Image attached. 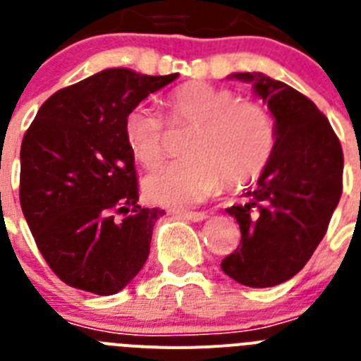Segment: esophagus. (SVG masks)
Here are the masks:
<instances>
[{
  "instance_id": "1",
  "label": "esophagus",
  "mask_w": 361,
  "mask_h": 361,
  "mask_svg": "<svg viewBox=\"0 0 361 361\" xmlns=\"http://www.w3.org/2000/svg\"><path fill=\"white\" fill-rule=\"evenodd\" d=\"M176 216L181 219H187V221H194V224H200V221L209 218L207 212H176Z\"/></svg>"
}]
</instances>
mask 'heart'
I'll return each instance as SVG.
<instances>
[{"label":"heart","mask_w":361,"mask_h":361,"mask_svg":"<svg viewBox=\"0 0 361 361\" xmlns=\"http://www.w3.org/2000/svg\"><path fill=\"white\" fill-rule=\"evenodd\" d=\"M174 123L196 127L185 152L189 159L174 161L147 176L143 189L154 203L169 209H189L205 202L224 181L238 189L256 180L265 169L276 143L271 112L240 94L209 83H189L169 99ZM161 116L149 105L128 111L123 134L128 149L143 167L154 169L165 158Z\"/></svg>","instance_id":"b5f03b06"}]
</instances>
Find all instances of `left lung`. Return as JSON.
<instances>
[{
	"label": "left lung",
	"instance_id": "left-lung-1",
	"mask_svg": "<svg viewBox=\"0 0 361 361\" xmlns=\"http://www.w3.org/2000/svg\"><path fill=\"white\" fill-rule=\"evenodd\" d=\"M252 85L274 118L276 143L245 203L227 209L241 245L221 271L247 287H274L309 262L341 196L343 152L331 123L311 99L263 72H234Z\"/></svg>",
	"mask_w": 361,
	"mask_h": 361
}]
</instances>
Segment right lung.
I'll list each match as a JSON object with an SVG mask.
<instances>
[{"label":"right lung","instance_id":"1","mask_svg":"<svg viewBox=\"0 0 361 361\" xmlns=\"http://www.w3.org/2000/svg\"><path fill=\"white\" fill-rule=\"evenodd\" d=\"M176 78L105 68L52 94L25 133L21 209L49 267L71 287L111 296L149 258L165 212L137 205L123 121Z\"/></svg>","mask_w":361,"mask_h":361}]
</instances>
